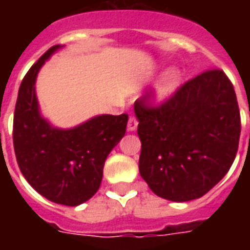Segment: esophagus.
Segmentation results:
<instances>
[{
  "label": "esophagus",
  "mask_w": 250,
  "mask_h": 250,
  "mask_svg": "<svg viewBox=\"0 0 250 250\" xmlns=\"http://www.w3.org/2000/svg\"><path fill=\"white\" fill-rule=\"evenodd\" d=\"M136 127H138V119H136L135 116H130V119H128V125H127V130L135 131Z\"/></svg>",
  "instance_id": "esophagus-1"
}]
</instances>
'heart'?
<instances>
[{
    "mask_svg": "<svg viewBox=\"0 0 250 250\" xmlns=\"http://www.w3.org/2000/svg\"><path fill=\"white\" fill-rule=\"evenodd\" d=\"M179 84V72L177 69H168L158 80L155 85V98L158 100H165L177 89Z\"/></svg>",
    "mask_w": 250,
    "mask_h": 250,
    "instance_id": "1",
    "label": "heart"
}]
</instances>
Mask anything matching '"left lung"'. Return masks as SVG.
Listing matches in <instances>:
<instances>
[{
  "label": "left lung",
  "instance_id": "1",
  "mask_svg": "<svg viewBox=\"0 0 250 250\" xmlns=\"http://www.w3.org/2000/svg\"><path fill=\"white\" fill-rule=\"evenodd\" d=\"M152 93L135 102L142 150L139 173L158 197L199 198L229 171L238 150L241 118L225 72L208 69L163 103Z\"/></svg>",
  "mask_w": 250,
  "mask_h": 250
}]
</instances>
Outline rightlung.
<instances>
[{
    "mask_svg": "<svg viewBox=\"0 0 250 250\" xmlns=\"http://www.w3.org/2000/svg\"><path fill=\"white\" fill-rule=\"evenodd\" d=\"M59 48H49L22 79L14 109L13 146L21 173L37 193L55 204L77 206L100 188L104 162L125 136L128 115H100L71 130L55 128L42 119L36 77Z\"/></svg>",
    "mask_w": 250,
    "mask_h": 250,
    "instance_id": "right-lung-1",
    "label": "right lung"
}]
</instances>
